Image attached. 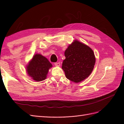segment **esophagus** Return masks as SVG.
Listing matches in <instances>:
<instances>
[{
  "label": "esophagus",
  "instance_id": "34e87169",
  "mask_svg": "<svg viewBox=\"0 0 124 124\" xmlns=\"http://www.w3.org/2000/svg\"><path fill=\"white\" fill-rule=\"evenodd\" d=\"M55 66H57V67H60V62H56L54 63Z\"/></svg>",
  "mask_w": 124,
  "mask_h": 124
}]
</instances>
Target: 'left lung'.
Returning a JSON list of instances; mask_svg holds the SVG:
<instances>
[{
    "instance_id": "obj_1",
    "label": "left lung",
    "mask_w": 124,
    "mask_h": 124,
    "mask_svg": "<svg viewBox=\"0 0 124 124\" xmlns=\"http://www.w3.org/2000/svg\"><path fill=\"white\" fill-rule=\"evenodd\" d=\"M64 55L62 68L67 79L77 83L90 75L95 63V57L90 47L75 40L65 50Z\"/></svg>"
}]
</instances>
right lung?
Wrapping results in <instances>:
<instances>
[{
  "label": "right lung",
  "instance_id": "1",
  "mask_svg": "<svg viewBox=\"0 0 124 124\" xmlns=\"http://www.w3.org/2000/svg\"><path fill=\"white\" fill-rule=\"evenodd\" d=\"M52 64L45 57L39 54L34 55L27 67L28 75L34 80L41 81L45 79Z\"/></svg>",
  "mask_w": 124,
  "mask_h": 124
}]
</instances>
